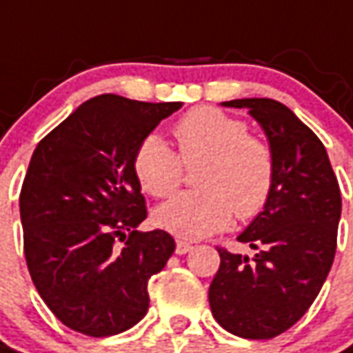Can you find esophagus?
Wrapping results in <instances>:
<instances>
[{"instance_id":"obj_1","label":"esophagus","mask_w":353,"mask_h":353,"mask_svg":"<svg viewBox=\"0 0 353 353\" xmlns=\"http://www.w3.org/2000/svg\"><path fill=\"white\" fill-rule=\"evenodd\" d=\"M191 250H192V244H189V242H185V240H177L176 242L177 255H185V253H189Z\"/></svg>"}]
</instances>
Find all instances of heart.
I'll use <instances>...</instances> for the list:
<instances>
[{
  "instance_id": "b5f03b06",
  "label": "heart",
  "mask_w": 353,
  "mask_h": 353,
  "mask_svg": "<svg viewBox=\"0 0 353 353\" xmlns=\"http://www.w3.org/2000/svg\"><path fill=\"white\" fill-rule=\"evenodd\" d=\"M177 153L149 134L134 153V174L154 199L181 187L185 166H199L196 191L179 194L154 214L159 227L179 238H202L225 229L236 214L250 221L272 196L278 162L272 145L250 124L215 108H194L174 124Z\"/></svg>"
}]
</instances>
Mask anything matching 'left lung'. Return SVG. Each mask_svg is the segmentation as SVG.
Returning <instances> with one entry per match:
<instances>
[{"label":"left lung","mask_w":353,"mask_h":353,"mask_svg":"<svg viewBox=\"0 0 353 353\" xmlns=\"http://www.w3.org/2000/svg\"><path fill=\"white\" fill-rule=\"evenodd\" d=\"M250 109L276 154L278 176L266 208L238 242L255 255L217 245L219 270L210 306L229 333L268 341L308 312L333 265L341 221V187L323 143L283 103L270 98L223 101Z\"/></svg>","instance_id":"8db88e82"}]
</instances>
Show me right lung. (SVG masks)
I'll return each mask as SVG.
<instances>
[{"label":"right lung","instance_id":"add662e5","mask_svg":"<svg viewBox=\"0 0 353 353\" xmlns=\"http://www.w3.org/2000/svg\"><path fill=\"white\" fill-rule=\"evenodd\" d=\"M181 105L101 94L35 147L20 191L26 265L50 312L77 333L136 325L149 308L147 280L176 250L166 230H136L147 208L132 162Z\"/></svg>","mask_w":353,"mask_h":353}]
</instances>
